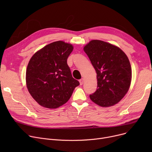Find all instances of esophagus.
I'll return each mask as SVG.
<instances>
[{
  "instance_id": "obj_1",
  "label": "esophagus",
  "mask_w": 152,
  "mask_h": 152,
  "mask_svg": "<svg viewBox=\"0 0 152 152\" xmlns=\"http://www.w3.org/2000/svg\"><path fill=\"white\" fill-rule=\"evenodd\" d=\"M79 83H80V85H83L84 83V79H80V80H79Z\"/></svg>"
}]
</instances>
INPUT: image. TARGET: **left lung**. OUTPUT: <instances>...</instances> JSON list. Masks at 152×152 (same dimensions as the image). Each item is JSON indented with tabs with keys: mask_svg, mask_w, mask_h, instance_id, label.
Wrapping results in <instances>:
<instances>
[{
	"mask_svg": "<svg viewBox=\"0 0 152 152\" xmlns=\"http://www.w3.org/2000/svg\"><path fill=\"white\" fill-rule=\"evenodd\" d=\"M84 50L97 73V89L90 99L103 107L116 104L131 85L132 70L127 55L119 47L100 40L90 41Z\"/></svg>",
	"mask_w": 152,
	"mask_h": 152,
	"instance_id": "left-lung-1",
	"label": "left lung"
}]
</instances>
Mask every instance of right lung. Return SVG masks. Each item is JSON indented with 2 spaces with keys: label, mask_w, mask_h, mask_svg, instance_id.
Wrapping results in <instances>:
<instances>
[{
  "label": "right lung",
  "mask_w": 152,
  "mask_h": 152,
  "mask_svg": "<svg viewBox=\"0 0 152 152\" xmlns=\"http://www.w3.org/2000/svg\"><path fill=\"white\" fill-rule=\"evenodd\" d=\"M71 44L56 41L45 45L30 59L26 69L27 88L40 105L57 108L66 103L79 85L72 77L67 58Z\"/></svg>",
  "instance_id": "obj_1"
}]
</instances>
